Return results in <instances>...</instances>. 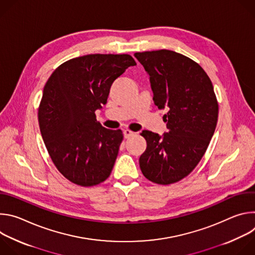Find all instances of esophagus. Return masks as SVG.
<instances>
[{"label":"esophagus","mask_w":255,"mask_h":255,"mask_svg":"<svg viewBox=\"0 0 255 255\" xmlns=\"http://www.w3.org/2000/svg\"><path fill=\"white\" fill-rule=\"evenodd\" d=\"M123 134H124V137H125L126 139H128V138H130V137H132V136L134 135V132H132L131 130L126 129V130L123 131Z\"/></svg>","instance_id":"obj_1"}]
</instances>
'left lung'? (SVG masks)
I'll return each mask as SVG.
<instances>
[{"label":"left lung","mask_w":255,"mask_h":255,"mask_svg":"<svg viewBox=\"0 0 255 255\" xmlns=\"http://www.w3.org/2000/svg\"><path fill=\"white\" fill-rule=\"evenodd\" d=\"M134 56L150 77L154 104L167 110L166 133H141L147 146L139 158L140 169L152 183L174 184L198 165L215 132L219 106L214 88L199 63L175 51H144Z\"/></svg>","instance_id":"1"}]
</instances>
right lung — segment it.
<instances>
[{
  "instance_id": "obj_1",
  "label": "right lung",
  "mask_w": 255,
  "mask_h": 255,
  "mask_svg": "<svg viewBox=\"0 0 255 255\" xmlns=\"http://www.w3.org/2000/svg\"><path fill=\"white\" fill-rule=\"evenodd\" d=\"M136 65L129 54H88L60 64L46 82L38 108L40 132L58 171L81 187L97 186L111 174L123 133L104 128L96 110L112 84Z\"/></svg>"
}]
</instances>
